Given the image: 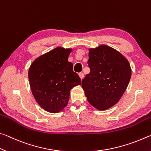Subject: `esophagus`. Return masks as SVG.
I'll use <instances>...</instances> for the list:
<instances>
[{
  "mask_svg": "<svg viewBox=\"0 0 151 151\" xmlns=\"http://www.w3.org/2000/svg\"><path fill=\"white\" fill-rule=\"evenodd\" d=\"M83 76H84V74H83V73H82V72L79 73V76H80V78L81 80H82V79L83 78Z\"/></svg>",
  "mask_w": 151,
  "mask_h": 151,
  "instance_id": "esophagus-1",
  "label": "esophagus"
}]
</instances>
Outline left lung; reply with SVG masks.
<instances>
[{
	"mask_svg": "<svg viewBox=\"0 0 151 151\" xmlns=\"http://www.w3.org/2000/svg\"><path fill=\"white\" fill-rule=\"evenodd\" d=\"M90 72L81 81L87 100L99 110L115 105L127 90L131 68L124 55L106 45L89 49Z\"/></svg>",
	"mask_w": 151,
	"mask_h": 151,
	"instance_id": "1",
	"label": "left lung"
}]
</instances>
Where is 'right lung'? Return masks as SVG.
<instances>
[{
	"mask_svg": "<svg viewBox=\"0 0 151 151\" xmlns=\"http://www.w3.org/2000/svg\"><path fill=\"white\" fill-rule=\"evenodd\" d=\"M72 51L56 47L37 58L29 70L32 93L39 106L51 113H58L68 104L70 90L81 85V79L68 61Z\"/></svg>",
	"mask_w": 151,
	"mask_h": 151,
	"instance_id": "obj_1",
	"label": "right lung"
}]
</instances>
